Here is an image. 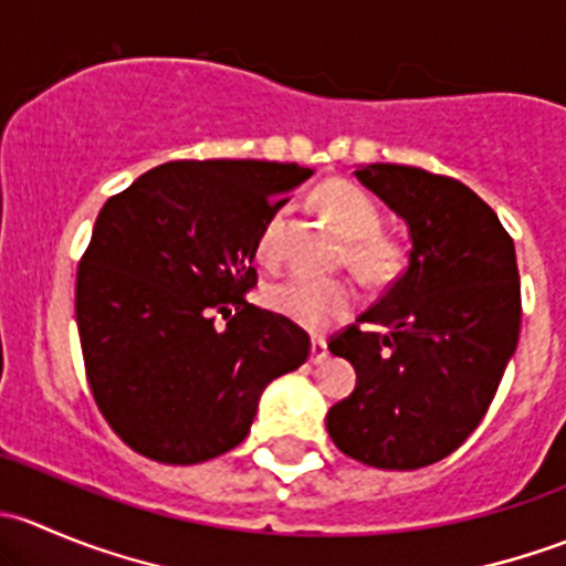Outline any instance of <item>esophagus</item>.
Listing matches in <instances>:
<instances>
[{
  "instance_id": "obj_1",
  "label": "esophagus",
  "mask_w": 566,
  "mask_h": 566,
  "mask_svg": "<svg viewBox=\"0 0 566 566\" xmlns=\"http://www.w3.org/2000/svg\"><path fill=\"white\" fill-rule=\"evenodd\" d=\"M325 358H328V345H325V339H319V336H315V339H312V356H310V361L315 364H323Z\"/></svg>"
}]
</instances>
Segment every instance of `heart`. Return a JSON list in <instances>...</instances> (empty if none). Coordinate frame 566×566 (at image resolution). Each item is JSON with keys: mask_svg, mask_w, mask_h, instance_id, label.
I'll return each mask as SVG.
<instances>
[{"mask_svg": "<svg viewBox=\"0 0 566 566\" xmlns=\"http://www.w3.org/2000/svg\"><path fill=\"white\" fill-rule=\"evenodd\" d=\"M317 202L325 216L339 227L342 235L350 238L347 260L361 273V279L373 284L389 282L399 271V249L389 238L380 235L384 219L373 197L353 182L331 180L317 191ZM282 230L284 208H276L254 241L256 256L268 265L282 260ZM356 301V287L347 279H319L310 273H293L265 290L268 310L310 331L328 328L331 323L345 317Z\"/></svg>", "mask_w": 566, "mask_h": 566, "instance_id": "b5f03b06", "label": "heart"}]
</instances>
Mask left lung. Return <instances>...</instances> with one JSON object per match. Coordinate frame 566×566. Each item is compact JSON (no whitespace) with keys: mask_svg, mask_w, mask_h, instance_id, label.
Listing matches in <instances>:
<instances>
[{"mask_svg":"<svg viewBox=\"0 0 566 566\" xmlns=\"http://www.w3.org/2000/svg\"><path fill=\"white\" fill-rule=\"evenodd\" d=\"M356 177L408 221V268L328 339L358 386L325 416L347 458L413 471L452 454L488 413L521 334L515 243L447 175L369 164Z\"/></svg>","mask_w":566,"mask_h":566,"instance_id":"left-lung-1","label":"left lung"}]
</instances>
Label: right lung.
<instances>
[{
  "mask_svg": "<svg viewBox=\"0 0 566 566\" xmlns=\"http://www.w3.org/2000/svg\"><path fill=\"white\" fill-rule=\"evenodd\" d=\"M310 175L169 161L101 208L78 260V339L101 416L142 458L193 465L230 452L262 389L310 358L301 325L247 301L254 241L284 205L276 193Z\"/></svg>",
  "mask_w": 566,
  "mask_h": 566,
  "instance_id": "obj_1",
  "label": "right lung"
}]
</instances>
